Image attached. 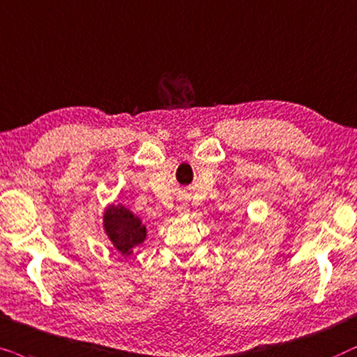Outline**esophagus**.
I'll list each match as a JSON object with an SVG mask.
<instances>
[{"label": "esophagus", "instance_id": "esophagus-1", "mask_svg": "<svg viewBox=\"0 0 357 357\" xmlns=\"http://www.w3.org/2000/svg\"><path fill=\"white\" fill-rule=\"evenodd\" d=\"M176 211H178V215H181V217L188 215V213H189V207H188V204H179V206H178V208H176Z\"/></svg>", "mask_w": 357, "mask_h": 357}]
</instances>
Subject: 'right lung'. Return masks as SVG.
I'll list each match as a JSON object with an SVG mask.
<instances>
[{"label":"right lung","mask_w":357,"mask_h":357,"mask_svg":"<svg viewBox=\"0 0 357 357\" xmlns=\"http://www.w3.org/2000/svg\"><path fill=\"white\" fill-rule=\"evenodd\" d=\"M102 225L107 238L122 256H130L146 238L142 218L122 204H112L104 211Z\"/></svg>","instance_id":"add662e5"}]
</instances>
